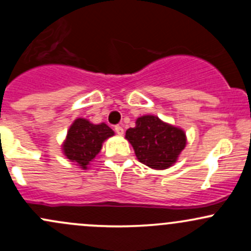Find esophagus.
<instances>
[{
    "label": "esophagus",
    "instance_id": "1",
    "mask_svg": "<svg viewBox=\"0 0 251 251\" xmlns=\"http://www.w3.org/2000/svg\"><path fill=\"white\" fill-rule=\"evenodd\" d=\"M114 130H115V132H117V133L119 134V136H123V134H124V128L121 127V126L117 125V126H115V127H114Z\"/></svg>",
    "mask_w": 251,
    "mask_h": 251
}]
</instances>
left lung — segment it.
<instances>
[{"label":"left lung","instance_id":"left-lung-1","mask_svg":"<svg viewBox=\"0 0 251 251\" xmlns=\"http://www.w3.org/2000/svg\"><path fill=\"white\" fill-rule=\"evenodd\" d=\"M137 159L154 170L171 167L186 146L183 130L161 121L154 115L137 119L136 127L126 131Z\"/></svg>","mask_w":251,"mask_h":251}]
</instances>
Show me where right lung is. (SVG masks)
Segmentation results:
<instances>
[{"label":"right lung","instance_id":"obj_1","mask_svg":"<svg viewBox=\"0 0 251 251\" xmlns=\"http://www.w3.org/2000/svg\"><path fill=\"white\" fill-rule=\"evenodd\" d=\"M114 132L105 124L94 125L86 119H77L67 132L63 143V152L68 160L75 162L83 170L88 168L102 148V143Z\"/></svg>","mask_w":251,"mask_h":251}]
</instances>
